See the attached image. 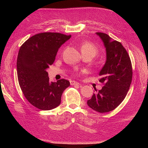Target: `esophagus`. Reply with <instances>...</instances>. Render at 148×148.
Returning <instances> with one entry per match:
<instances>
[{
  "label": "esophagus",
  "mask_w": 148,
  "mask_h": 148,
  "mask_svg": "<svg viewBox=\"0 0 148 148\" xmlns=\"http://www.w3.org/2000/svg\"><path fill=\"white\" fill-rule=\"evenodd\" d=\"M70 84L71 85H76V84H77V85H79L80 84L79 83H78V82H75V81H70Z\"/></svg>",
  "instance_id": "34e87169"
}]
</instances>
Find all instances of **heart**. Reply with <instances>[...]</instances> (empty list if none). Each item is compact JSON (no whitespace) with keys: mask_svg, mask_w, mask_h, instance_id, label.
<instances>
[{"mask_svg":"<svg viewBox=\"0 0 148 148\" xmlns=\"http://www.w3.org/2000/svg\"><path fill=\"white\" fill-rule=\"evenodd\" d=\"M81 51L82 53H91L95 56L98 52V49L94 44L89 42H84L82 44Z\"/></svg>","mask_w":148,"mask_h":148,"instance_id":"obj_1","label":"heart"}]
</instances>
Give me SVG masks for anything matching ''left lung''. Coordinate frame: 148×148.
<instances>
[{"instance_id":"8db88e82","label":"left lung","mask_w":148,"mask_h":148,"mask_svg":"<svg viewBox=\"0 0 148 148\" xmlns=\"http://www.w3.org/2000/svg\"><path fill=\"white\" fill-rule=\"evenodd\" d=\"M96 34L104 43L106 51V63L99 73V82L104 86L93 94L87 104L94 110L106 113L115 109L125 99L132 83V66L122 44L107 34Z\"/></svg>"}]
</instances>
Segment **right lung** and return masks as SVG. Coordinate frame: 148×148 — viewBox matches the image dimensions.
Wrapping results in <instances>:
<instances>
[{
	"label": "right lung",
	"mask_w": 148,
	"mask_h": 148,
	"mask_svg": "<svg viewBox=\"0 0 148 148\" xmlns=\"http://www.w3.org/2000/svg\"><path fill=\"white\" fill-rule=\"evenodd\" d=\"M70 38L59 33H39L20 49L16 62L20 86L26 99L38 109L48 110L59 106L62 93L70 85L65 79L51 82L46 71L59 49Z\"/></svg>",
	"instance_id": "1"
}]
</instances>
